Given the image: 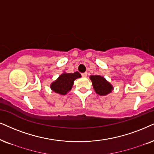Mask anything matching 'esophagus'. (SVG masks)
<instances>
[{"label": "esophagus", "mask_w": 154, "mask_h": 154, "mask_svg": "<svg viewBox=\"0 0 154 154\" xmlns=\"http://www.w3.org/2000/svg\"><path fill=\"white\" fill-rule=\"evenodd\" d=\"M82 76L83 77H86L87 76V72H84V73L82 74Z\"/></svg>", "instance_id": "esophagus-1"}]
</instances>
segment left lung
<instances>
[{"label":"left lung","mask_w":154,"mask_h":154,"mask_svg":"<svg viewBox=\"0 0 154 154\" xmlns=\"http://www.w3.org/2000/svg\"><path fill=\"white\" fill-rule=\"evenodd\" d=\"M90 79L92 82L93 87L97 94L104 96L112 91L113 87L109 82L100 75H91Z\"/></svg>","instance_id":"1"}]
</instances>
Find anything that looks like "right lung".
Returning a JSON list of instances; mask_svg holds the SVG:
<instances>
[{"mask_svg": "<svg viewBox=\"0 0 154 154\" xmlns=\"http://www.w3.org/2000/svg\"><path fill=\"white\" fill-rule=\"evenodd\" d=\"M79 77H81V75L78 72L74 73H63L57 80L51 84L50 87L54 92L65 95L72 89L74 81Z\"/></svg>", "mask_w": 154, "mask_h": 154, "instance_id": "right-lung-1", "label": "right lung"}]
</instances>
